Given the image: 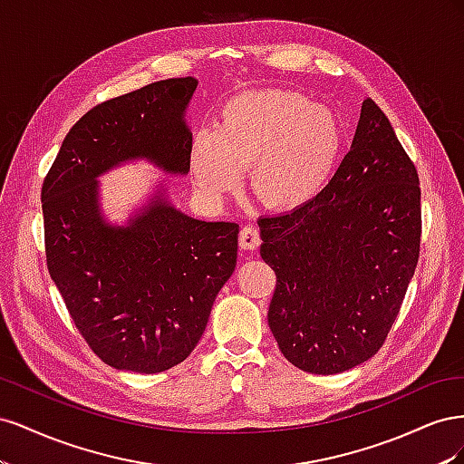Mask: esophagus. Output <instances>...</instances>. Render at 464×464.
Wrapping results in <instances>:
<instances>
[{
    "label": "esophagus",
    "instance_id": "34e87169",
    "mask_svg": "<svg viewBox=\"0 0 464 464\" xmlns=\"http://www.w3.org/2000/svg\"><path fill=\"white\" fill-rule=\"evenodd\" d=\"M261 244V236L256 227H244L240 230V247L242 249H256Z\"/></svg>",
    "mask_w": 464,
    "mask_h": 464
}]
</instances>
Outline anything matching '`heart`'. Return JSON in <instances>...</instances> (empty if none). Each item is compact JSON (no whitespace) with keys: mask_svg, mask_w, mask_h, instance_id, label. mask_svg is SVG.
<instances>
[{"mask_svg":"<svg viewBox=\"0 0 464 464\" xmlns=\"http://www.w3.org/2000/svg\"><path fill=\"white\" fill-rule=\"evenodd\" d=\"M344 143L333 108L296 91H246L220 106L213 130L193 135L189 172L203 195L220 199L247 168L249 188L265 207L292 210L329 184Z\"/></svg>","mask_w":464,"mask_h":464,"instance_id":"heart-1","label":"heart"}]
</instances>
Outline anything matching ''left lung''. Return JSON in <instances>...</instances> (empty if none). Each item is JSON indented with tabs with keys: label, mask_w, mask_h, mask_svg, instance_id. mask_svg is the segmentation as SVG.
I'll use <instances>...</instances> for the list:
<instances>
[{
	"label": "left lung",
	"mask_w": 464,
	"mask_h": 464,
	"mask_svg": "<svg viewBox=\"0 0 464 464\" xmlns=\"http://www.w3.org/2000/svg\"><path fill=\"white\" fill-rule=\"evenodd\" d=\"M276 273L269 327L285 358L319 375L370 360L395 323L420 254V186L372 98L353 145L317 198L259 218Z\"/></svg>",
	"instance_id": "left-lung-1"
}]
</instances>
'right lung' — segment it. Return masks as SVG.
Here are the masks:
<instances>
[{"label": "right lung", "mask_w": 464, "mask_h": 464, "mask_svg": "<svg viewBox=\"0 0 464 464\" xmlns=\"http://www.w3.org/2000/svg\"><path fill=\"white\" fill-rule=\"evenodd\" d=\"M198 82L157 81L98 104L69 130L42 186L50 276L94 354L116 370L159 373L184 362L236 269L240 227L186 215L164 179L123 224L101 203L98 178L121 164L188 176L186 111Z\"/></svg>", "instance_id": "add662e5"}]
</instances>
